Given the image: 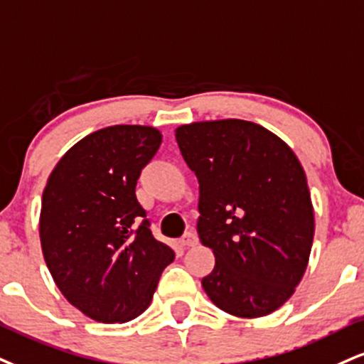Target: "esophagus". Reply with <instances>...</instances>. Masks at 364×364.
I'll return each instance as SVG.
<instances>
[{
    "label": "esophagus",
    "instance_id": "1",
    "mask_svg": "<svg viewBox=\"0 0 364 364\" xmlns=\"http://www.w3.org/2000/svg\"><path fill=\"white\" fill-rule=\"evenodd\" d=\"M196 242H198V237H196L195 232H186V234L181 237V240H179V244H181L183 247H191L195 246Z\"/></svg>",
    "mask_w": 364,
    "mask_h": 364
}]
</instances>
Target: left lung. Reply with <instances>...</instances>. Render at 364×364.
<instances>
[{
	"instance_id": "obj_1",
	"label": "left lung",
	"mask_w": 364,
	"mask_h": 364,
	"mask_svg": "<svg viewBox=\"0 0 364 364\" xmlns=\"http://www.w3.org/2000/svg\"><path fill=\"white\" fill-rule=\"evenodd\" d=\"M176 140L200 183L196 230L215 254L203 290L237 317L274 312L295 291L312 249L300 161L264 127L237 118L183 125Z\"/></svg>"
}]
</instances>
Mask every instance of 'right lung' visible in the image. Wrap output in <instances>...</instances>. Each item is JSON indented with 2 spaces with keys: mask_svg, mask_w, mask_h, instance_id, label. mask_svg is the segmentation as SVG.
Instances as JSON below:
<instances>
[{
  "mask_svg": "<svg viewBox=\"0 0 364 364\" xmlns=\"http://www.w3.org/2000/svg\"><path fill=\"white\" fill-rule=\"evenodd\" d=\"M161 139L159 130L142 125L90 134L65 152L43 190V259L69 304L93 321L139 317L174 259L135 196Z\"/></svg>",
  "mask_w": 364,
  "mask_h": 364,
  "instance_id": "1",
  "label": "right lung"
}]
</instances>
